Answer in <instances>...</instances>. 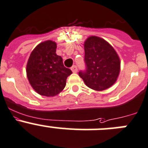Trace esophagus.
Returning <instances> with one entry per match:
<instances>
[{
  "label": "esophagus",
  "instance_id": "34e87169",
  "mask_svg": "<svg viewBox=\"0 0 148 148\" xmlns=\"http://www.w3.org/2000/svg\"><path fill=\"white\" fill-rule=\"evenodd\" d=\"M71 71H72V72L74 73H77V67L76 66H73L71 68Z\"/></svg>",
  "mask_w": 148,
  "mask_h": 148
}]
</instances>
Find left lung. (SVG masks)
Instances as JSON below:
<instances>
[{"instance_id":"8db88e82","label":"left lung","mask_w":148,"mask_h":148,"mask_svg":"<svg viewBox=\"0 0 148 148\" xmlns=\"http://www.w3.org/2000/svg\"><path fill=\"white\" fill-rule=\"evenodd\" d=\"M86 71L79 75L88 88L97 91L108 89L116 82L121 60L113 47L101 37L91 36L84 42Z\"/></svg>"}]
</instances>
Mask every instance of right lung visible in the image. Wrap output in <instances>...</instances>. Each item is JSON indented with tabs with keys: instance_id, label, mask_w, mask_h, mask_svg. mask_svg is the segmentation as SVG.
<instances>
[{
	"instance_id": "add662e5",
	"label": "right lung",
	"mask_w": 148,
	"mask_h": 148,
	"mask_svg": "<svg viewBox=\"0 0 148 148\" xmlns=\"http://www.w3.org/2000/svg\"><path fill=\"white\" fill-rule=\"evenodd\" d=\"M56 48L57 44L52 40L41 42L27 60V77L31 87L41 96L52 97L59 94L66 86L67 77L72 74L63 66Z\"/></svg>"
}]
</instances>
